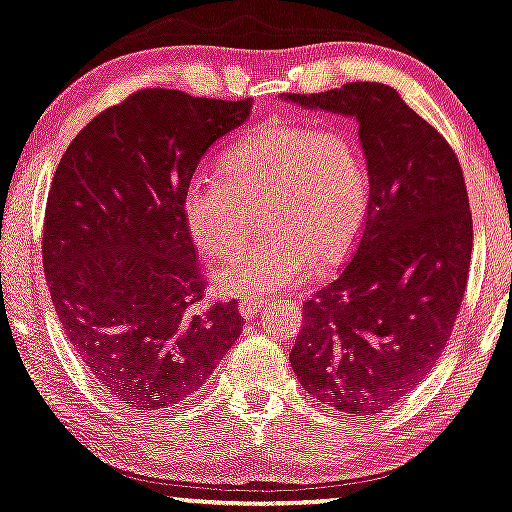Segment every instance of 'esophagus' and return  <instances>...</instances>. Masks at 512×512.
<instances>
[{"label": "esophagus", "instance_id": "esophagus-1", "mask_svg": "<svg viewBox=\"0 0 512 512\" xmlns=\"http://www.w3.org/2000/svg\"><path fill=\"white\" fill-rule=\"evenodd\" d=\"M264 304H267V300H262V297H243V300H238V312H241L243 319H255L262 312Z\"/></svg>", "mask_w": 512, "mask_h": 512}]
</instances>
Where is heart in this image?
I'll use <instances>...</instances> for the list:
<instances>
[{
    "instance_id": "b5f03b06",
    "label": "heart",
    "mask_w": 512,
    "mask_h": 512,
    "mask_svg": "<svg viewBox=\"0 0 512 512\" xmlns=\"http://www.w3.org/2000/svg\"><path fill=\"white\" fill-rule=\"evenodd\" d=\"M371 181L361 146L342 129L269 120L236 141L222 174H196L184 189L186 224L205 255L236 250L260 222L267 234L215 269L226 295L300 286L314 262L333 267L364 229Z\"/></svg>"
}]
</instances>
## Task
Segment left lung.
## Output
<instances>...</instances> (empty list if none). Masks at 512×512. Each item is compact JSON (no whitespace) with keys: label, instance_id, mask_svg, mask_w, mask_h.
I'll return each instance as SVG.
<instances>
[{"label":"left lung","instance_id":"8db88e82","mask_svg":"<svg viewBox=\"0 0 512 512\" xmlns=\"http://www.w3.org/2000/svg\"><path fill=\"white\" fill-rule=\"evenodd\" d=\"M283 99L357 120L371 181L357 250L302 304L290 366L323 404L383 413L430 373L461 309L472 252L461 163L387 84L349 82Z\"/></svg>","mask_w":512,"mask_h":512}]
</instances>
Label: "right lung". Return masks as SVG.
<instances>
[{
  "label": "right lung",
  "instance_id": "1",
  "mask_svg": "<svg viewBox=\"0 0 512 512\" xmlns=\"http://www.w3.org/2000/svg\"><path fill=\"white\" fill-rule=\"evenodd\" d=\"M252 101L139 89L73 139L44 212L42 262L70 345L141 413L189 397L241 335L236 302L205 307L184 189Z\"/></svg>",
  "mask_w": 512,
  "mask_h": 512
}]
</instances>
